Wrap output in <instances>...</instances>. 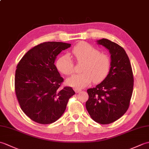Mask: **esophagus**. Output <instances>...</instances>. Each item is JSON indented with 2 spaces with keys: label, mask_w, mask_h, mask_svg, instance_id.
Listing matches in <instances>:
<instances>
[{
  "label": "esophagus",
  "mask_w": 149,
  "mask_h": 149,
  "mask_svg": "<svg viewBox=\"0 0 149 149\" xmlns=\"http://www.w3.org/2000/svg\"><path fill=\"white\" fill-rule=\"evenodd\" d=\"M74 91H75V93H79L80 91H81V89H77V88H74Z\"/></svg>",
  "instance_id": "1"
}]
</instances>
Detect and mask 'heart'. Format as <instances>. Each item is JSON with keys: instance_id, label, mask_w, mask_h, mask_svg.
Returning <instances> with one entry per match:
<instances>
[{"instance_id": "b5f03b06", "label": "heart", "mask_w": 149, "mask_h": 149, "mask_svg": "<svg viewBox=\"0 0 149 149\" xmlns=\"http://www.w3.org/2000/svg\"><path fill=\"white\" fill-rule=\"evenodd\" d=\"M71 54L79 63H84L82 74L73 75L68 79V84L81 88L86 86L93 81L94 83L102 81L109 74L111 61L108 55L100 53L95 47L86 42L77 44L72 49ZM57 68L65 75H70L74 72V63L68 54L60 56L56 62Z\"/></svg>"}]
</instances>
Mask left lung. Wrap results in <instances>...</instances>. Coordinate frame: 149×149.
Returning a JSON list of instances; mask_svg holds the SVG:
<instances>
[{
    "label": "left lung",
    "instance_id": "left-lung-1",
    "mask_svg": "<svg viewBox=\"0 0 149 149\" xmlns=\"http://www.w3.org/2000/svg\"><path fill=\"white\" fill-rule=\"evenodd\" d=\"M97 43L109 50L111 66L109 74L99 84L87 90L86 107L91 118L100 124H109L122 117L129 108L134 78L129 57L121 46L107 39Z\"/></svg>",
    "mask_w": 149,
    "mask_h": 149
}]
</instances>
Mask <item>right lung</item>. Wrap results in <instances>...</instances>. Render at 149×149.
<instances>
[{"label": "right lung", "mask_w": 149, "mask_h": 149, "mask_svg": "<svg viewBox=\"0 0 149 149\" xmlns=\"http://www.w3.org/2000/svg\"><path fill=\"white\" fill-rule=\"evenodd\" d=\"M71 44L48 42L29 50L19 61L15 72V89L22 110L34 122L49 124L64 113L68 100L75 94L70 86L61 88L54 61Z\"/></svg>", "instance_id": "add662e5"}]
</instances>
